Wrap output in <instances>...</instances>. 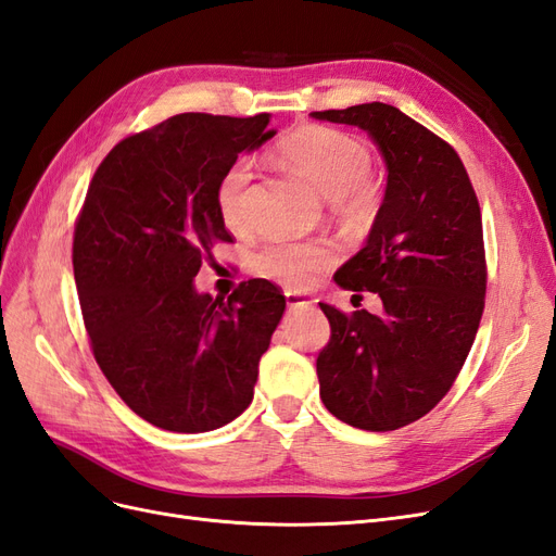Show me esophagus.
I'll use <instances>...</instances> for the list:
<instances>
[{"label":"esophagus","instance_id":"obj_1","mask_svg":"<svg viewBox=\"0 0 556 556\" xmlns=\"http://www.w3.org/2000/svg\"><path fill=\"white\" fill-rule=\"evenodd\" d=\"M285 299H288V306H290V308L313 306V299H308V296H304V294H296V292H285Z\"/></svg>","mask_w":556,"mask_h":556}]
</instances>
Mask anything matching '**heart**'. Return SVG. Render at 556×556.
<instances>
[{"instance_id": "1", "label": "heart", "mask_w": 556, "mask_h": 556, "mask_svg": "<svg viewBox=\"0 0 556 556\" xmlns=\"http://www.w3.org/2000/svg\"><path fill=\"white\" fill-rule=\"evenodd\" d=\"M276 157L299 178L311 182L319 194L336 201L350 223H368L376 215L380 188L368 176L371 153L362 139L333 127L306 125L278 141ZM250 180L252 169L248 160L231 162L217 180V213L231 231H243L248 227L245 197ZM331 260L333 255L327 243L280 241L260 252L255 271L288 290H306Z\"/></svg>"}]
</instances>
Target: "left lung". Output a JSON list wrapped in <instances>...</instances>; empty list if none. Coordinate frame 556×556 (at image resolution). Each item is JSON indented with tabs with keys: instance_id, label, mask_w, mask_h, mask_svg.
Listing matches in <instances>:
<instances>
[{
	"instance_id": "obj_1",
	"label": "left lung",
	"mask_w": 556,
	"mask_h": 556,
	"mask_svg": "<svg viewBox=\"0 0 556 556\" xmlns=\"http://www.w3.org/2000/svg\"><path fill=\"white\" fill-rule=\"evenodd\" d=\"M311 115L368 131L387 166L368 239L333 276L343 290L376 292L382 313L319 304L331 325L319 399L350 427L394 431L450 392L476 341L486 290L478 197L454 148L396 106Z\"/></svg>"
}]
</instances>
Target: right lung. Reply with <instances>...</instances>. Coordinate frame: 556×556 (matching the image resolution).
<instances>
[{
    "mask_svg": "<svg viewBox=\"0 0 556 556\" xmlns=\"http://www.w3.org/2000/svg\"><path fill=\"white\" fill-rule=\"evenodd\" d=\"M271 115L180 113L123 139L99 164L74 231V278L94 359L127 406L176 433L213 431L252 401L285 313L262 278L227 301L194 276L231 237L217 180L274 137Z\"/></svg>",
    "mask_w": 556,
    "mask_h": 556,
    "instance_id": "obj_1",
    "label": "right lung"
}]
</instances>
